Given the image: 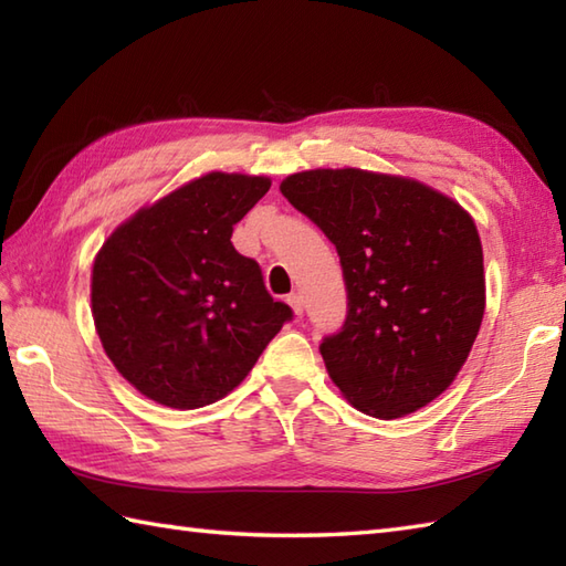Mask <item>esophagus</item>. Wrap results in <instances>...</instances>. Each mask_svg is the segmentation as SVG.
Segmentation results:
<instances>
[{
    "label": "esophagus",
    "mask_w": 566,
    "mask_h": 566,
    "mask_svg": "<svg viewBox=\"0 0 566 566\" xmlns=\"http://www.w3.org/2000/svg\"><path fill=\"white\" fill-rule=\"evenodd\" d=\"M286 304L292 306V311H294L298 318L304 316V298H302V294H290V296H286Z\"/></svg>",
    "instance_id": "obj_1"
}]
</instances>
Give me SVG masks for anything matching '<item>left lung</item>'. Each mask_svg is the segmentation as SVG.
Wrapping results in <instances>:
<instances>
[{"label":"left lung","mask_w":566,"mask_h":566,"mask_svg":"<svg viewBox=\"0 0 566 566\" xmlns=\"http://www.w3.org/2000/svg\"><path fill=\"white\" fill-rule=\"evenodd\" d=\"M338 250L347 316L321 340L359 411L399 418L450 387L484 318V255L460 203L416 179L306 170L280 185Z\"/></svg>","instance_id":"8db88e82"}]
</instances>
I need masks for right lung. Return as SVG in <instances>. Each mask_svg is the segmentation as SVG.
<instances>
[{
  "label": "right lung",
  "instance_id": "right-lung-1",
  "mask_svg": "<svg viewBox=\"0 0 566 566\" xmlns=\"http://www.w3.org/2000/svg\"><path fill=\"white\" fill-rule=\"evenodd\" d=\"M268 177L209 172L140 209L102 245L92 316L104 353L134 387L170 408L223 399L294 311L264 290L233 226Z\"/></svg>",
  "mask_w": 566,
  "mask_h": 566
}]
</instances>
